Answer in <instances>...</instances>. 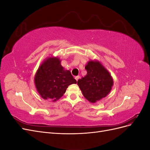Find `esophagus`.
I'll use <instances>...</instances> for the list:
<instances>
[{
    "instance_id": "34e87169",
    "label": "esophagus",
    "mask_w": 150,
    "mask_h": 150,
    "mask_svg": "<svg viewBox=\"0 0 150 150\" xmlns=\"http://www.w3.org/2000/svg\"><path fill=\"white\" fill-rule=\"evenodd\" d=\"M80 78V77H79V76H76L75 77V79L77 81H78V80H79V79Z\"/></svg>"
}]
</instances>
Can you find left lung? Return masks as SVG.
<instances>
[{"mask_svg": "<svg viewBox=\"0 0 150 150\" xmlns=\"http://www.w3.org/2000/svg\"><path fill=\"white\" fill-rule=\"evenodd\" d=\"M85 69L87 74L78 81V84L85 98L94 103L111 91L113 79L110 72L98 61H89Z\"/></svg>", "mask_w": 150, "mask_h": 150, "instance_id": "1", "label": "left lung"}]
</instances>
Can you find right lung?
<instances>
[{
  "label": "right lung",
  "mask_w": 150,
  "mask_h": 150,
  "mask_svg": "<svg viewBox=\"0 0 150 150\" xmlns=\"http://www.w3.org/2000/svg\"><path fill=\"white\" fill-rule=\"evenodd\" d=\"M34 83L40 96L54 102L63 96L68 86L77 81L69 70H64L59 59L52 57L47 58L39 66Z\"/></svg>",
  "instance_id": "add662e5"
}]
</instances>
